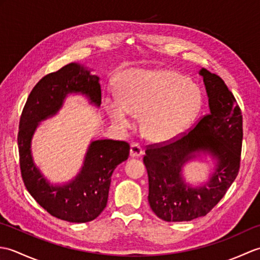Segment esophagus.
<instances>
[{
  "mask_svg": "<svg viewBox=\"0 0 260 260\" xmlns=\"http://www.w3.org/2000/svg\"><path fill=\"white\" fill-rule=\"evenodd\" d=\"M143 152H144V151H143V147H142L140 143H137V142L132 143V145H131V156L139 157V156L142 155Z\"/></svg>",
  "mask_w": 260,
  "mask_h": 260,
  "instance_id": "34e87169",
  "label": "esophagus"
}]
</instances>
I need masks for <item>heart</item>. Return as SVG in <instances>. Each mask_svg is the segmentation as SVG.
<instances>
[{"label": "heart", "instance_id": "obj_1", "mask_svg": "<svg viewBox=\"0 0 260 260\" xmlns=\"http://www.w3.org/2000/svg\"><path fill=\"white\" fill-rule=\"evenodd\" d=\"M202 105L197 85L172 70L133 69L121 79L119 98H106L105 107L114 123L127 128L131 114L142 115L147 137L167 141L181 134Z\"/></svg>", "mask_w": 260, "mask_h": 260}]
</instances>
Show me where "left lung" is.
Returning <instances> with one entry per match:
<instances>
[{
	"label": "left lung",
	"mask_w": 260,
	"mask_h": 260,
	"mask_svg": "<svg viewBox=\"0 0 260 260\" xmlns=\"http://www.w3.org/2000/svg\"><path fill=\"white\" fill-rule=\"evenodd\" d=\"M210 113L186 132L146 146L143 161L148 175V203L168 222L191 221L207 215L221 200L238 175L242 146L241 109L224 81L202 68ZM208 150L219 159L218 168L201 188L186 187L180 169L194 151Z\"/></svg>",
	"instance_id": "obj_1"
}]
</instances>
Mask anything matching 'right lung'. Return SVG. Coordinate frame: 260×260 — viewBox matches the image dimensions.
<instances>
[{"mask_svg":"<svg viewBox=\"0 0 260 260\" xmlns=\"http://www.w3.org/2000/svg\"><path fill=\"white\" fill-rule=\"evenodd\" d=\"M69 92L86 93L98 106L102 103L99 78L78 64L69 63L43 77L33 87L20 117V170L26 190L48 213L64 221L82 223L92 221L106 208L112 174L128 158L131 146L124 141L92 142L77 179L61 187L49 185L33 164L30 142L39 121L56 113Z\"/></svg>","mask_w":260,"mask_h":260,"instance_id":"add662e5","label":"right lung"}]
</instances>
